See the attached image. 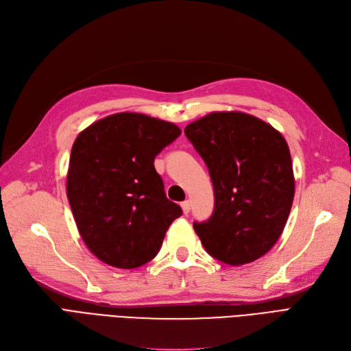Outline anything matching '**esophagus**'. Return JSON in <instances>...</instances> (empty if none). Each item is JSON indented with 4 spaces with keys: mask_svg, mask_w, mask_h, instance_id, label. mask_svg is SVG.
<instances>
[{
    "mask_svg": "<svg viewBox=\"0 0 351 351\" xmlns=\"http://www.w3.org/2000/svg\"><path fill=\"white\" fill-rule=\"evenodd\" d=\"M180 206H182L184 214H188L191 211V202L189 201H184L182 204H180Z\"/></svg>",
    "mask_w": 351,
    "mask_h": 351,
    "instance_id": "34e87169",
    "label": "esophagus"
}]
</instances>
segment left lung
<instances>
[{"label": "left lung", "instance_id": "left-lung-1", "mask_svg": "<svg viewBox=\"0 0 351 351\" xmlns=\"http://www.w3.org/2000/svg\"><path fill=\"white\" fill-rule=\"evenodd\" d=\"M208 166L215 205L193 223L217 261L241 266L265 256L279 240L292 208L295 178L287 140L276 128L240 111H215L185 127Z\"/></svg>", "mask_w": 351, "mask_h": 351}]
</instances>
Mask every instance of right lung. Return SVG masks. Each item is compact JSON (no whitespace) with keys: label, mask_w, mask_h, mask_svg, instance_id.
Wrapping results in <instances>:
<instances>
[{"label":"right lung","mask_w":351,"mask_h":351,"mask_svg":"<svg viewBox=\"0 0 351 351\" xmlns=\"http://www.w3.org/2000/svg\"><path fill=\"white\" fill-rule=\"evenodd\" d=\"M180 128L138 112H119L77 134L66 193L80 234L101 262L134 269L158 254L165 234L182 215L165 195L154 158Z\"/></svg>","instance_id":"add662e5"}]
</instances>
